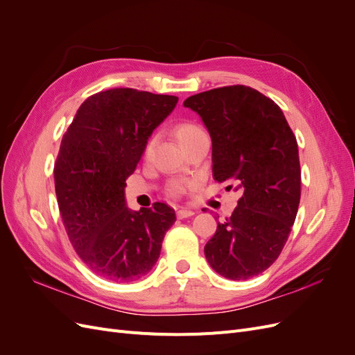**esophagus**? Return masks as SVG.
Returning a JSON list of instances; mask_svg holds the SVG:
<instances>
[{"label":"esophagus","instance_id":"obj_1","mask_svg":"<svg viewBox=\"0 0 355 355\" xmlns=\"http://www.w3.org/2000/svg\"><path fill=\"white\" fill-rule=\"evenodd\" d=\"M192 214H194V211H192V210H188V209H180V210H178L176 216H178L179 219H185V218H191Z\"/></svg>","mask_w":355,"mask_h":355}]
</instances>
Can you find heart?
Listing matches in <instances>:
<instances>
[{
    "mask_svg": "<svg viewBox=\"0 0 355 355\" xmlns=\"http://www.w3.org/2000/svg\"><path fill=\"white\" fill-rule=\"evenodd\" d=\"M173 132L175 136L178 137V141L180 142L182 146L188 145L192 139H196L197 136H200L201 133H204L202 128L192 123V121H180L173 127ZM154 146H155V137H149L145 146H144V158H151L153 153H154ZM196 187V182L191 180V179H176V180H171L170 184L167 185V194L171 198H179L185 194V192L191 188Z\"/></svg>",
    "mask_w": 355,
    "mask_h": 355,
    "instance_id": "1",
    "label": "heart"
}]
</instances>
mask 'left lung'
Returning <instances> with one entry per match:
<instances>
[{"label": "left lung", "instance_id": "8db88e82", "mask_svg": "<svg viewBox=\"0 0 355 355\" xmlns=\"http://www.w3.org/2000/svg\"><path fill=\"white\" fill-rule=\"evenodd\" d=\"M206 124L213 178L240 189L237 207L204 247L214 271L230 280L262 274L280 256L300 201L296 137L272 99L247 85L202 92L184 102Z\"/></svg>", "mask_w": 355, "mask_h": 355}]
</instances>
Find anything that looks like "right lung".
Instances as JSON below:
<instances>
[{"label":"right lung","instance_id":"add662e5","mask_svg":"<svg viewBox=\"0 0 355 355\" xmlns=\"http://www.w3.org/2000/svg\"><path fill=\"white\" fill-rule=\"evenodd\" d=\"M176 103V96L136 89L94 93L62 137L55 188L63 227L81 261L106 280L128 283L146 275L176 220L164 202L133 213L124 200L125 179L148 137Z\"/></svg>","mask_w":355,"mask_h":355}]
</instances>
